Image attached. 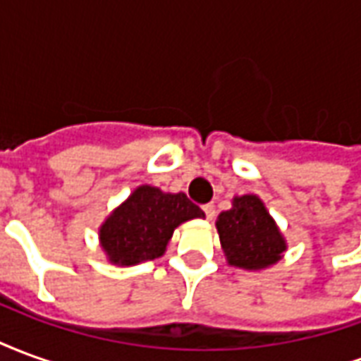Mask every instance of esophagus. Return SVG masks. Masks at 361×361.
Returning <instances> with one entry per match:
<instances>
[{
    "instance_id": "1",
    "label": "esophagus",
    "mask_w": 361,
    "mask_h": 361,
    "mask_svg": "<svg viewBox=\"0 0 361 361\" xmlns=\"http://www.w3.org/2000/svg\"><path fill=\"white\" fill-rule=\"evenodd\" d=\"M203 212L209 220L214 219V204H203Z\"/></svg>"
}]
</instances>
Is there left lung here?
Wrapping results in <instances>:
<instances>
[{
    "label": "left lung",
    "instance_id": "obj_1",
    "mask_svg": "<svg viewBox=\"0 0 361 361\" xmlns=\"http://www.w3.org/2000/svg\"><path fill=\"white\" fill-rule=\"evenodd\" d=\"M216 228L228 263L234 267L265 269L286 250L274 220L255 195L235 197L234 207L220 212Z\"/></svg>",
    "mask_w": 361,
    "mask_h": 361
}]
</instances>
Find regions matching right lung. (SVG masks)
Instances as JSON below:
<instances>
[{
    "instance_id": "right-lung-1",
    "label": "right lung",
    "mask_w": 361,
    "mask_h": 361,
    "mask_svg": "<svg viewBox=\"0 0 361 361\" xmlns=\"http://www.w3.org/2000/svg\"><path fill=\"white\" fill-rule=\"evenodd\" d=\"M203 211L185 193H162L158 188L141 185L100 228V242L111 263L137 265L160 257L173 228Z\"/></svg>"
}]
</instances>
